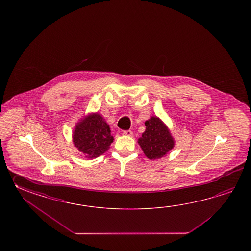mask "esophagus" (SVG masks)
<instances>
[{"label": "esophagus", "mask_w": 251, "mask_h": 251, "mask_svg": "<svg viewBox=\"0 0 251 251\" xmlns=\"http://www.w3.org/2000/svg\"><path fill=\"white\" fill-rule=\"evenodd\" d=\"M124 135H127V136H132L133 135V132L131 130H126L123 131Z\"/></svg>", "instance_id": "obj_1"}]
</instances>
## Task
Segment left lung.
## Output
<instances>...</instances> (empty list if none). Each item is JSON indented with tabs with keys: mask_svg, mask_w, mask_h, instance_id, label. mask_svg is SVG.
<instances>
[{
	"mask_svg": "<svg viewBox=\"0 0 251 251\" xmlns=\"http://www.w3.org/2000/svg\"><path fill=\"white\" fill-rule=\"evenodd\" d=\"M145 132L139 138L138 144L150 160L160 159L173 148V138L160 118L152 117L145 122Z\"/></svg>",
	"mask_w": 251,
	"mask_h": 251,
	"instance_id": "1",
	"label": "left lung"
}]
</instances>
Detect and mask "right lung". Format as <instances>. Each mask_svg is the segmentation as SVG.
Segmentation results:
<instances>
[{
	"label": "right lung",
	"instance_id": "add662e5",
	"mask_svg": "<svg viewBox=\"0 0 251 251\" xmlns=\"http://www.w3.org/2000/svg\"><path fill=\"white\" fill-rule=\"evenodd\" d=\"M73 141L86 158L93 159L109 149L113 136L104 118L99 114H92L76 126Z\"/></svg>",
	"mask_w": 251,
	"mask_h": 251
}]
</instances>
